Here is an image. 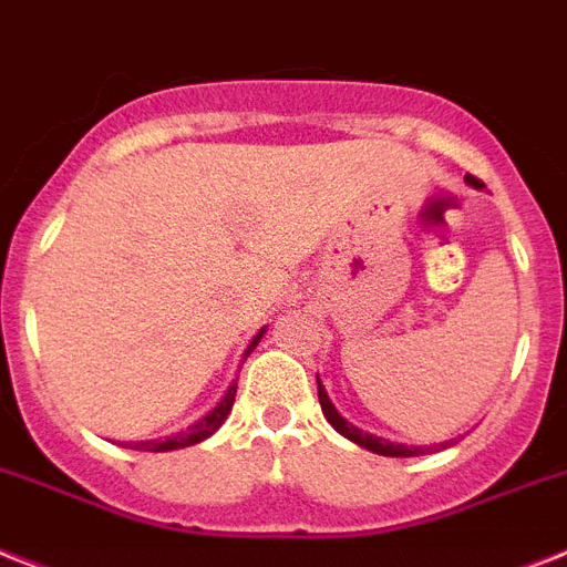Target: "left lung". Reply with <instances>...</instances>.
Returning <instances> with one entry per match:
<instances>
[{
    "label": "left lung",
    "mask_w": 567,
    "mask_h": 567,
    "mask_svg": "<svg viewBox=\"0 0 567 567\" xmlns=\"http://www.w3.org/2000/svg\"><path fill=\"white\" fill-rule=\"evenodd\" d=\"M466 182H470V185H475V179H470V176H466ZM318 402H321V411H324L327 423L333 425L339 434H344L348 441L357 443V446L368 449V452H377V455H385V457H417L425 452L423 446H402V443H391V441H385V437L368 434V432H362V429H357L353 423H348V420L341 417L339 411H336L333 402H330L324 385H321V379H318Z\"/></svg>",
    "instance_id": "1"
}]
</instances>
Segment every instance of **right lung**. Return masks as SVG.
<instances>
[{"mask_svg":"<svg viewBox=\"0 0 567 567\" xmlns=\"http://www.w3.org/2000/svg\"><path fill=\"white\" fill-rule=\"evenodd\" d=\"M264 339V330L251 339L249 350L246 353H251V348H257V341ZM234 394H237V382H231L226 391V396L214 405V409L205 414L203 420H196L194 425H188L185 432L179 434H171L167 441H150V443H135V449H144V452H171V449H185V446H194V443H203L205 437H210V434L217 432L219 425L226 423V417L231 414V405H234Z\"/></svg>","mask_w":567,"mask_h":567,"instance_id":"obj_1","label":"right lung"}]
</instances>
